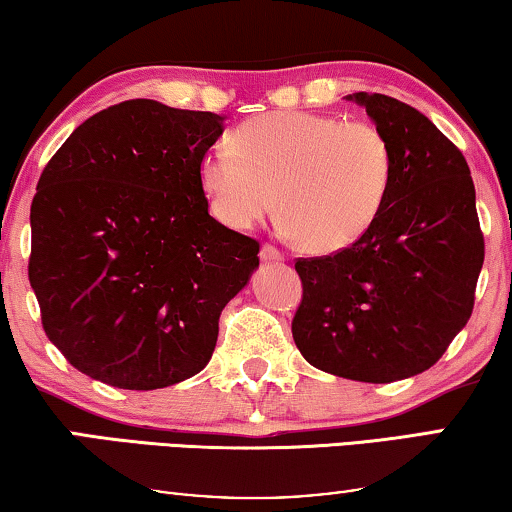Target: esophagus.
Returning a JSON list of instances; mask_svg holds the SVG:
<instances>
[{
  "instance_id": "34e87169",
  "label": "esophagus",
  "mask_w": 512,
  "mask_h": 512,
  "mask_svg": "<svg viewBox=\"0 0 512 512\" xmlns=\"http://www.w3.org/2000/svg\"><path fill=\"white\" fill-rule=\"evenodd\" d=\"M261 258L263 261H284V254L277 247H272V244H263Z\"/></svg>"
}]
</instances>
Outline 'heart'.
I'll list each match as a JSON object with an SVG mask.
<instances>
[{
	"instance_id": "1",
	"label": "heart",
	"mask_w": 512,
	"mask_h": 512,
	"mask_svg": "<svg viewBox=\"0 0 512 512\" xmlns=\"http://www.w3.org/2000/svg\"><path fill=\"white\" fill-rule=\"evenodd\" d=\"M394 165V146L373 123L270 111L244 121L230 144L212 146L198 174L209 209L228 228H254L279 193L284 233L314 254H335L373 228Z\"/></svg>"
}]
</instances>
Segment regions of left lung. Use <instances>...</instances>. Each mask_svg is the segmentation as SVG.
I'll list each match as a JSON object with an SVG mask.
<instances>
[{
    "instance_id": "obj_1",
    "label": "left lung",
    "mask_w": 512,
    "mask_h": 512,
    "mask_svg": "<svg viewBox=\"0 0 512 512\" xmlns=\"http://www.w3.org/2000/svg\"><path fill=\"white\" fill-rule=\"evenodd\" d=\"M347 100L389 137L394 181L359 242L298 258L291 331L314 368L384 384L429 370L471 319L485 237L464 153L429 118L380 93Z\"/></svg>"
}]
</instances>
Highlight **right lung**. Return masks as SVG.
Returning a JSON list of instances; mask_svg holds the SVG:
<instances>
[{
  "label": "right lung",
  "instance_id": "add662e5",
  "mask_svg": "<svg viewBox=\"0 0 512 512\" xmlns=\"http://www.w3.org/2000/svg\"><path fill=\"white\" fill-rule=\"evenodd\" d=\"M212 111L128 100L55 151L32 200L30 284L48 340L83 375L163 389L200 373L258 242L209 216L200 160Z\"/></svg>",
  "mask_w": 512,
  "mask_h": 512
}]
</instances>
